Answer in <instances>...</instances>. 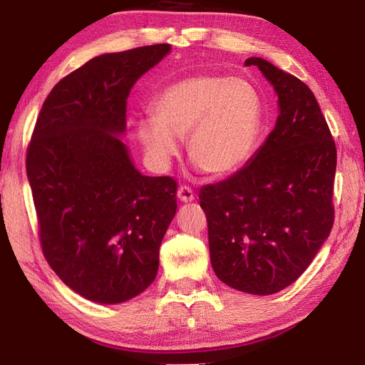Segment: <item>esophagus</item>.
Listing matches in <instances>:
<instances>
[{
	"label": "esophagus",
	"instance_id": "obj_1",
	"mask_svg": "<svg viewBox=\"0 0 365 365\" xmlns=\"http://www.w3.org/2000/svg\"><path fill=\"white\" fill-rule=\"evenodd\" d=\"M177 199L183 204L192 202V200H195V192H192V190L188 187H180L177 190Z\"/></svg>",
	"mask_w": 365,
	"mask_h": 365
}]
</instances>
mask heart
<instances>
[{
    "instance_id": "heart-1",
    "label": "heart",
    "mask_w": 365,
    "mask_h": 365,
    "mask_svg": "<svg viewBox=\"0 0 365 365\" xmlns=\"http://www.w3.org/2000/svg\"><path fill=\"white\" fill-rule=\"evenodd\" d=\"M152 118L136 122V138L149 165L163 173L187 138L190 158L213 177L235 173L257 144L262 96L240 76L199 73L169 84L153 98Z\"/></svg>"
}]
</instances>
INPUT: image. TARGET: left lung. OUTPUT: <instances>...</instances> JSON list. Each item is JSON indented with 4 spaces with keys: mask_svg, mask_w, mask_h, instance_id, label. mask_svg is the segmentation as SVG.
<instances>
[{
    "mask_svg": "<svg viewBox=\"0 0 365 365\" xmlns=\"http://www.w3.org/2000/svg\"><path fill=\"white\" fill-rule=\"evenodd\" d=\"M277 96L273 131L227 180L200 188L215 274L240 292L273 294L304 273L329 237L336 144L317 98L297 76L262 58Z\"/></svg>",
    "mask_w": 365,
    "mask_h": 365,
    "instance_id": "8db88e82",
    "label": "left lung"
}]
</instances>
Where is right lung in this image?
I'll use <instances>...</instances> for the list:
<instances>
[{
	"mask_svg": "<svg viewBox=\"0 0 365 365\" xmlns=\"http://www.w3.org/2000/svg\"><path fill=\"white\" fill-rule=\"evenodd\" d=\"M170 45L105 53L61 80L28 147L42 251L68 289L100 304L138 297L158 273L177 183L143 175L122 136L127 98Z\"/></svg>",
	"mask_w": 365,
	"mask_h": 365,
	"instance_id": "1",
	"label": "right lung"
}]
</instances>
